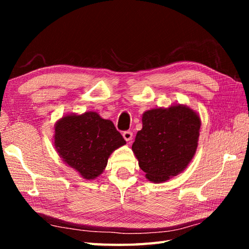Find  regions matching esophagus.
I'll list each match as a JSON object with an SVG mask.
<instances>
[{
  "mask_svg": "<svg viewBox=\"0 0 249 249\" xmlns=\"http://www.w3.org/2000/svg\"><path fill=\"white\" fill-rule=\"evenodd\" d=\"M123 137L126 141L129 142V141H131V139H133V133H131L130 130H126L123 133Z\"/></svg>",
  "mask_w": 249,
  "mask_h": 249,
  "instance_id": "1",
  "label": "esophagus"
}]
</instances>
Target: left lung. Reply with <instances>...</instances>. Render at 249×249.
<instances>
[{
	"label": "left lung",
	"mask_w": 249,
	"mask_h": 249,
	"mask_svg": "<svg viewBox=\"0 0 249 249\" xmlns=\"http://www.w3.org/2000/svg\"><path fill=\"white\" fill-rule=\"evenodd\" d=\"M201 120L186 105L142 114V129L131 146L139 167L153 183L166 182L187 168L198 146Z\"/></svg>",
	"instance_id": "8db88e82"
}]
</instances>
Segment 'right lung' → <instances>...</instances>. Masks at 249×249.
<instances>
[{
    "label": "right lung",
    "mask_w": 249,
    "mask_h": 249,
    "mask_svg": "<svg viewBox=\"0 0 249 249\" xmlns=\"http://www.w3.org/2000/svg\"><path fill=\"white\" fill-rule=\"evenodd\" d=\"M53 138L62 160L84 179L99 177L112 152L126 144L112 122L94 111L66 114L57 120Z\"/></svg>",
    "instance_id": "1"
}]
</instances>
